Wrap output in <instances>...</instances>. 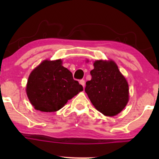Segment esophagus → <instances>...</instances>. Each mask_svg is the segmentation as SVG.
Segmentation results:
<instances>
[{
    "label": "esophagus",
    "instance_id": "34e87169",
    "mask_svg": "<svg viewBox=\"0 0 159 159\" xmlns=\"http://www.w3.org/2000/svg\"><path fill=\"white\" fill-rule=\"evenodd\" d=\"M79 83L81 84L82 86H83V87H85V81H84V80H83V79H82V80H80V81H79Z\"/></svg>",
    "mask_w": 159,
    "mask_h": 159
}]
</instances>
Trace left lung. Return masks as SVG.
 <instances>
[{"label": "left lung", "instance_id": "obj_1", "mask_svg": "<svg viewBox=\"0 0 159 159\" xmlns=\"http://www.w3.org/2000/svg\"><path fill=\"white\" fill-rule=\"evenodd\" d=\"M86 82L85 92L93 106L105 116H113L123 110L129 101V85L114 61H97Z\"/></svg>", "mask_w": 159, "mask_h": 159}]
</instances>
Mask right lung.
Listing matches in <instances>:
<instances>
[{
	"label": "right lung",
	"mask_w": 159,
	"mask_h": 159,
	"mask_svg": "<svg viewBox=\"0 0 159 159\" xmlns=\"http://www.w3.org/2000/svg\"><path fill=\"white\" fill-rule=\"evenodd\" d=\"M83 90L72 72L62 66L61 60L45 61L28 78L27 94L33 106L43 112H54Z\"/></svg>",
	"instance_id": "add662e5"
}]
</instances>
